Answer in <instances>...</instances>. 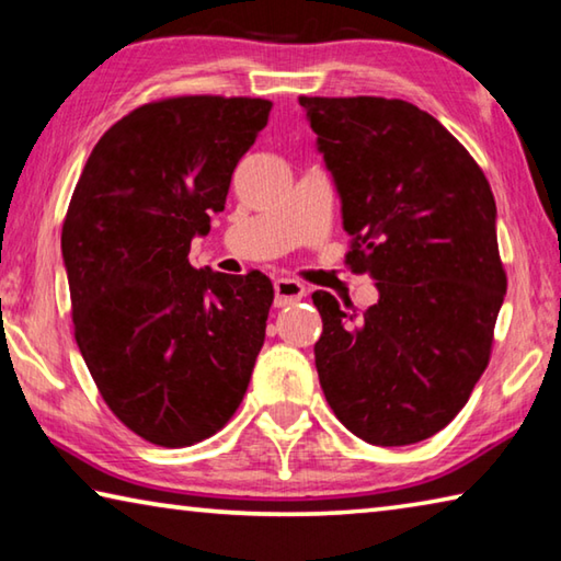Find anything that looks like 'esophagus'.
<instances>
[{
    "label": "esophagus",
    "mask_w": 561,
    "mask_h": 561,
    "mask_svg": "<svg viewBox=\"0 0 561 561\" xmlns=\"http://www.w3.org/2000/svg\"><path fill=\"white\" fill-rule=\"evenodd\" d=\"M307 297V287L301 282L282 277L274 282V307H289V304Z\"/></svg>",
    "instance_id": "obj_1"
}]
</instances>
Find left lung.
I'll use <instances>...</instances> for the list:
<instances>
[{
	"instance_id": "8db88e82",
	"label": "left lung",
	"mask_w": 561,
	"mask_h": 561,
	"mask_svg": "<svg viewBox=\"0 0 561 561\" xmlns=\"http://www.w3.org/2000/svg\"><path fill=\"white\" fill-rule=\"evenodd\" d=\"M341 195L346 267L371 274L364 314L314 291L331 411L391 448L443 431L490 364L507 291L495 195L431 113L401 99L299 96Z\"/></svg>"
}]
</instances>
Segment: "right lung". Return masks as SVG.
<instances>
[{
    "label": "right lung",
    "mask_w": 561,
    "mask_h": 561,
    "mask_svg": "<svg viewBox=\"0 0 561 561\" xmlns=\"http://www.w3.org/2000/svg\"><path fill=\"white\" fill-rule=\"evenodd\" d=\"M272 101L170 96L103 133L61 227L73 336L111 413L160 448L222 431L264 344L272 282L190 264Z\"/></svg>",
    "instance_id": "1"
}]
</instances>
